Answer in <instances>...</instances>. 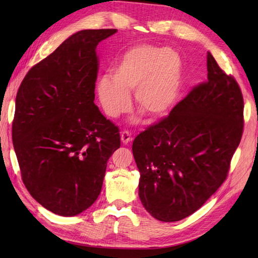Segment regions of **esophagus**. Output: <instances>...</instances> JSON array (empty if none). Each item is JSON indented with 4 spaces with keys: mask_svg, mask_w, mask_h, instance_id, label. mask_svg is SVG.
<instances>
[{
    "mask_svg": "<svg viewBox=\"0 0 258 258\" xmlns=\"http://www.w3.org/2000/svg\"><path fill=\"white\" fill-rule=\"evenodd\" d=\"M120 141H122L123 144H126V145L132 141V135H131L128 131H123V132L120 133Z\"/></svg>",
    "mask_w": 258,
    "mask_h": 258,
    "instance_id": "obj_1",
    "label": "esophagus"
}]
</instances>
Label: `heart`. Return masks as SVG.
I'll return each mask as SVG.
<instances>
[{
	"mask_svg": "<svg viewBox=\"0 0 258 258\" xmlns=\"http://www.w3.org/2000/svg\"><path fill=\"white\" fill-rule=\"evenodd\" d=\"M183 63L179 54L162 46L141 44L128 48L109 72V80L96 83V95L104 113L119 117L131 108L130 93L135 106L150 119L171 111L182 86Z\"/></svg>",
	"mask_w": 258,
	"mask_h": 258,
	"instance_id": "1",
	"label": "heart"
}]
</instances>
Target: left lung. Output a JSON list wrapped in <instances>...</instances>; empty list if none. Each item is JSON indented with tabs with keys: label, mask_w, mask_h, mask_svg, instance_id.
I'll use <instances>...</instances> for the list:
<instances>
[{
	"label": "left lung",
	"mask_w": 258,
	"mask_h": 258,
	"mask_svg": "<svg viewBox=\"0 0 258 258\" xmlns=\"http://www.w3.org/2000/svg\"><path fill=\"white\" fill-rule=\"evenodd\" d=\"M243 111L237 82L208 52L205 83L133 142L139 196L153 217L183 220L220 188L242 139Z\"/></svg>",
	"instance_id": "8db88e82"
}]
</instances>
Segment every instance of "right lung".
<instances>
[{
	"instance_id": "obj_1",
	"label": "right lung",
	"mask_w": 258,
	"mask_h": 258,
	"mask_svg": "<svg viewBox=\"0 0 258 258\" xmlns=\"http://www.w3.org/2000/svg\"><path fill=\"white\" fill-rule=\"evenodd\" d=\"M117 30H82L34 65L19 89L12 139L22 179L59 216L87 210L101 193L117 126L94 104L96 46Z\"/></svg>"
}]
</instances>
